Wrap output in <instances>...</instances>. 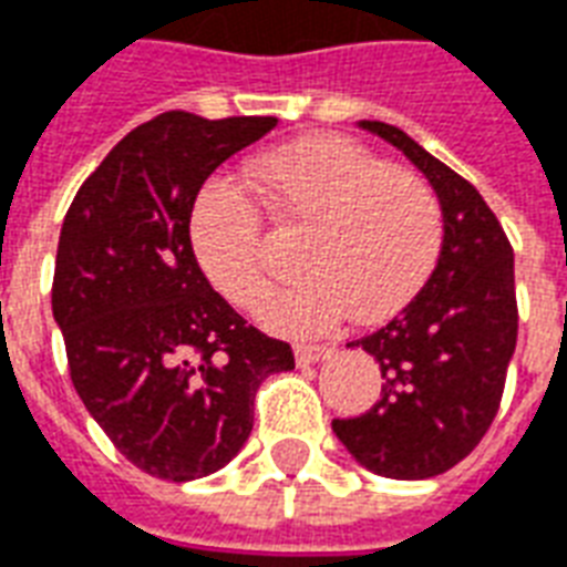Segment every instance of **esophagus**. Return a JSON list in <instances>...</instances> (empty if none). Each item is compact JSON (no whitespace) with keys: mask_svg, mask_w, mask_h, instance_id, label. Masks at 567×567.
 Segmentation results:
<instances>
[{"mask_svg":"<svg viewBox=\"0 0 567 567\" xmlns=\"http://www.w3.org/2000/svg\"><path fill=\"white\" fill-rule=\"evenodd\" d=\"M292 352H296L299 364H317V361L329 359L331 347H326V343H296Z\"/></svg>","mask_w":567,"mask_h":567,"instance_id":"esophagus-1","label":"esophagus"}]
</instances>
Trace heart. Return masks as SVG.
I'll use <instances>...</instances> for the list:
<instances>
[{
    "mask_svg": "<svg viewBox=\"0 0 567 567\" xmlns=\"http://www.w3.org/2000/svg\"><path fill=\"white\" fill-rule=\"evenodd\" d=\"M250 178L280 227L305 229L296 266L259 319L284 334H319L355 310L380 322L406 308L436 268L442 206L412 169L389 167L343 137H310L259 157ZM190 248L208 284L250 310L266 292L262 208L233 182H208L190 208Z\"/></svg>",
    "mask_w": 567,
    "mask_h": 567,
    "instance_id": "1",
    "label": "heart"
}]
</instances>
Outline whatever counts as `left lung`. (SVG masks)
<instances>
[{
    "label": "left lung",
    "instance_id": "1",
    "mask_svg": "<svg viewBox=\"0 0 567 567\" xmlns=\"http://www.w3.org/2000/svg\"><path fill=\"white\" fill-rule=\"evenodd\" d=\"M427 176L445 220L440 262L415 299L361 347L382 373L380 400L331 427L385 478H433L484 440L517 347L514 248L472 182L385 122H361Z\"/></svg>",
    "mask_w": 567,
    "mask_h": 567
}]
</instances>
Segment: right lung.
<instances>
[{"label":"right lung","mask_w":567,"mask_h":567,"mask_svg":"<svg viewBox=\"0 0 567 567\" xmlns=\"http://www.w3.org/2000/svg\"><path fill=\"white\" fill-rule=\"evenodd\" d=\"M275 116L169 110L134 127L80 185L53 275V319L89 415L137 470L206 478L254 430L266 377L296 368L284 340L238 317L190 248L199 187Z\"/></svg>","instance_id":"add662e5"}]
</instances>
